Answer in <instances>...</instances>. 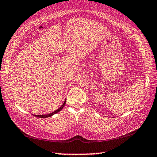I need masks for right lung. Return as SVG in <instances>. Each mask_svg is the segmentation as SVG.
<instances>
[{
    "label": "right lung",
    "instance_id": "obj_1",
    "mask_svg": "<svg viewBox=\"0 0 157 157\" xmlns=\"http://www.w3.org/2000/svg\"><path fill=\"white\" fill-rule=\"evenodd\" d=\"M65 102H66V101H64L63 104L62 106H60L59 109H58L57 110H56L55 111L52 112V113H51L46 114V115H34V116H36V117H38V118H48V117H51V116H52L53 115H54V114L57 113L58 112H59V111H61V110L63 109V108L64 106H65Z\"/></svg>",
    "mask_w": 157,
    "mask_h": 157
}]
</instances>
